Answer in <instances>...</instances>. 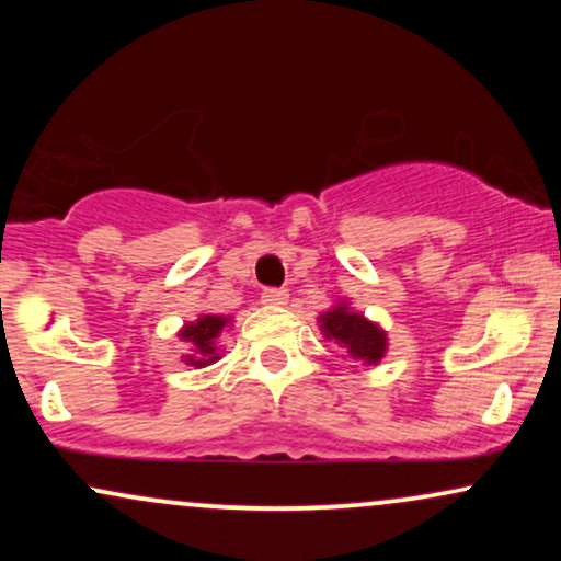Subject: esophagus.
Instances as JSON below:
<instances>
[{
    "instance_id": "34e87169",
    "label": "esophagus",
    "mask_w": 561,
    "mask_h": 561,
    "mask_svg": "<svg viewBox=\"0 0 561 561\" xmlns=\"http://www.w3.org/2000/svg\"><path fill=\"white\" fill-rule=\"evenodd\" d=\"M261 300L272 308H282V306H287L289 293L287 289H266V293L261 295Z\"/></svg>"
}]
</instances>
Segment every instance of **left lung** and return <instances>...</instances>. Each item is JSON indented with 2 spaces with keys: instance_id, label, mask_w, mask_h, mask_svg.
Segmentation results:
<instances>
[{
  "instance_id": "left-lung-1",
  "label": "left lung",
  "mask_w": 561,
  "mask_h": 561,
  "mask_svg": "<svg viewBox=\"0 0 561 561\" xmlns=\"http://www.w3.org/2000/svg\"><path fill=\"white\" fill-rule=\"evenodd\" d=\"M319 330L330 343H337L345 351L347 358L377 366L388 353V332L377 321L366 319L362 311L351 306L347 300L332 302V308L319 313Z\"/></svg>"
}]
</instances>
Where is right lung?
Wrapping results in <instances>:
<instances>
[{
  "mask_svg": "<svg viewBox=\"0 0 561 561\" xmlns=\"http://www.w3.org/2000/svg\"><path fill=\"white\" fill-rule=\"evenodd\" d=\"M224 330H231V317H221V313H199L195 321H186L176 332V337L184 343L182 362L195 369L216 364L224 353L218 345Z\"/></svg>",
  "mask_w": 561,
  "mask_h": 561,
  "instance_id": "add662e5",
  "label": "right lung"
}]
</instances>
